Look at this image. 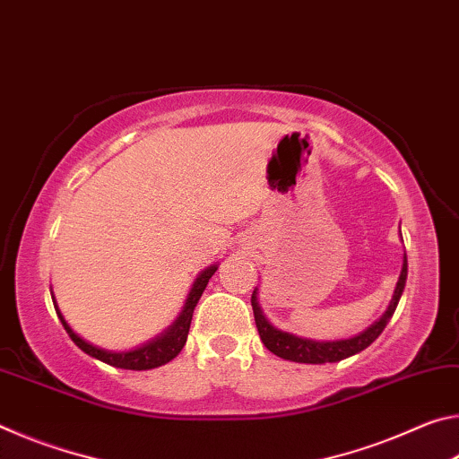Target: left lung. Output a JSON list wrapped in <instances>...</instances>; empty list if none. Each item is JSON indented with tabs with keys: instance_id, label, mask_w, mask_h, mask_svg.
<instances>
[{
	"instance_id": "obj_1",
	"label": "left lung",
	"mask_w": 459,
	"mask_h": 459,
	"mask_svg": "<svg viewBox=\"0 0 459 459\" xmlns=\"http://www.w3.org/2000/svg\"><path fill=\"white\" fill-rule=\"evenodd\" d=\"M407 283V255L403 257V269L399 275L397 287H394L393 299L388 304L386 312L378 317V320L360 332L359 336L348 338V340H312V338H301L295 336L291 332H283L275 328L265 316H263V309L257 301V287L251 295V306H253V314H255V324H257L259 336L263 340V344L267 346V351L277 354L279 359L291 360V362H304V364H324V362H338L344 360L348 356L359 354L364 348H368L372 342H375L380 333H383L385 325L391 322V317L397 309V304L403 295V290H405Z\"/></svg>"
}]
</instances>
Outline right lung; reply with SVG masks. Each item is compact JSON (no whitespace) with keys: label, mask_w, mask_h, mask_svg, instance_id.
Masks as SVG:
<instances>
[{"label":"right lung","mask_w":459,"mask_h":459,"mask_svg":"<svg viewBox=\"0 0 459 459\" xmlns=\"http://www.w3.org/2000/svg\"><path fill=\"white\" fill-rule=\"evenodd\" d=\"M219 269L216 265L206 267L202 273L196 277V281H194L192 290L188 293V299H186L184 309L178 316V320L169 325L166 332H161L158 338H153L147 342V344L135 348V351H127V352H113V351H105V348H99L95 344H91V342L82 340L79 333L73 332L71 325L66 324L65 316L60 314L58 306L56 307V314L60 317L62 325H65V330L68 332V336L73 338V342L76 346L81 348L82 352H87L92 359H97L105 364H111L115 368H126V370H150V368H158L161 364H166L169 360H174L178 354L186 344V338H188V332H190V322H192V314H194V307H196L198 299L202 291L206 290L208 285V279L214 275V271ZM52 301L54 295H52Z\"/></svg>","instance_id":"1"}]
</instances>
